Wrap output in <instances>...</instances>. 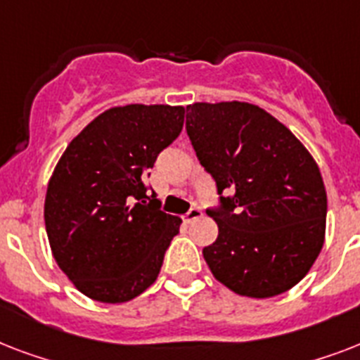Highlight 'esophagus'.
<instances>
[{"instance_id": "obj_1", "label": "esophagus", "mask_w": 360, "mask_h": 360, "mask_svg": "<svg viewBox=\"0 0 360 360\" xmlns=\"http://www.w3.org/2000/svg\"><path fill=\"white\" fill-rule=\"evenodd\" d=\"M200 217H202V209H200V207H192L191 211H188V213L185 214V220H186V222H192V220L200 219Z\"/></svg>"}]
</instances>
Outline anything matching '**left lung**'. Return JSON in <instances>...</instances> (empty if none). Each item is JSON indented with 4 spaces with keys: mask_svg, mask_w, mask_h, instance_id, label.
Masks as SVG:
<instances>
[{
    "mask_svg": "<svg viewBox=\"0 0 360 360\" xmlns=\"http://www.w3.org/2000/svg\"><path fill=\"white\" fill-rule=\"evenodd\" d=\"M186 134L217 181L219 237L203 248L237 295L267 299L299 284L325 240L327 192L314 157L285 124L250 103L186 106Z\"/></svg>",
    "mask_w": 360,
    "mask_h": 360,
    "instance_id": "8db88e82",
    "label": "left lung"
}]
</instances>
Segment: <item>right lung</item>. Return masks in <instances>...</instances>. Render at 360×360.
<instances>
[{
    "label": "right lung",
    "mask_w": 360,
    "mask_h": 360,
    "mask_svg": "<svg viewBox=\"0 0 360 360\" xmlns=\"http://www.w3.org/2000/svg\"><path fill=\"white\" fill-rule=\"evenodd\" d=\"M183 123V106H114L56 164L44 200L48 240L59 269L93 301L127 302L157 280L181 219L160 211L143 179Z\"/></svg>",
    "instance_id": "obj_1"
}]
</instances>
